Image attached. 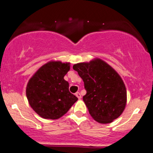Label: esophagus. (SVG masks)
I'll return each instance as SVG.
<instances>
[{
	"mask_svg": "<svg viewBox=\"0 0 153 153\" xmlns=\"http://www.w3.org/2000/svg\"><path fill=\"white\" fill-rule=\"evenodd\" d=\"M75 95H76V97H78V99L82 98V95H81V94H80V92H76V93H75Z\"/></svg>",
	"mask_w": 153,
	"mask_h": 153,
	"instance_id": "1",
	"label": "esophagus"
}]
</instances>
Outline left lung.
Listing matches in <instances>:
<instances>
[{"label": "left lung", "instance_id": "8db88e82", "mask_svg": "<svg viewBox=\"0 0 153 153\" xmlns=\"http://www.w3.org/2000/svg\"><path fill=\"white\" fill-rule=\"evenodd\" d=\"M73 69L83 80V100L92 118L108 123L119 117L126 107V90L117 72L100 59L74 65Z\"/></svg>", "mask_w": 153, "mask_h": 153}]
</instances>
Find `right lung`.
<instances>
[{"mask_svg":"<svg viewBox=\"0 0 153 153\" xmlns=\"http://www.w3.org/2000/svg\"><path fill=\"white\" fill-rule=\"evenodd\" d=\"M69 69L70 63L51 61L40 67L29 81L27 97L30 107L41 117L59 119L78 100L64 79Z\"/></svg>","mask_w":153,"mask_h":153,"instance_id":"right-lung-1","label":"right lung"}]
</instances>
